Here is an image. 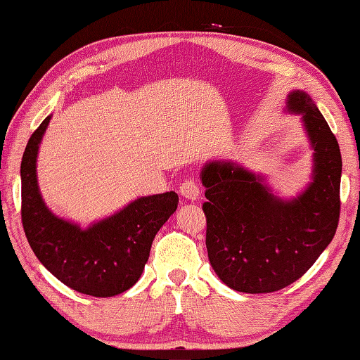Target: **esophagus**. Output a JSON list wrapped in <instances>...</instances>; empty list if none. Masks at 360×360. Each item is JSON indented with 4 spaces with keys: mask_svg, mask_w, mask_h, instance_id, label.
<instances>
[{
    "mask_svg": "<svg viewBox=\"0 0 360 360\" xmlns=\"http://www.w3.org/2000/svg\"><path fill=\"white\" fill-rule=\"evenodd\" d=\"M179 192L184 198L187 200H197L200 197V186L198 182L195 179H186L184 182H182L181 187H179Z\"/></svg>",
    "mask_w": 360,
    "mask_h": 360,
    "instance_id": "34e87169",
    "label": "esophagus"
}]
</instances>
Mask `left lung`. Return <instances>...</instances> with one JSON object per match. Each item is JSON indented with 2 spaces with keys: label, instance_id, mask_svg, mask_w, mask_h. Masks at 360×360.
<instances>
[{
  "label": "left lung",
  "instance_id": "1",
  "mask_svg": "<svg viewBox=\"0 0 360 360\" xmlns=\"http://www.w3.org/2000/svg\"><path fill=\"white\" fill-rule=\"evenodd\" d=\"M288 112L302 115L313 148L311 184L290 201L259 176L230 162L202 168L206 247L212 269L240 292H274L296 282L334 239L340 219L342 154L315 102L292 91Z\"/></svg>",
  "mask_w": 360,
  "mask_h": 360
}]
</instances>
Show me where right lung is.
Wrapping results in <instances>:
<instances>
[{
  "instance_id": "right-lung-1",
  "label": "right lung",
  "mask_w": 360,
  "mask_h": 360,
  "mask_svg": "<svg viewBox=\"0 0 360 360\" xmlns=\"http://www.w3.org/2000/svg\"><path fill=\"white\" fill-rule=\"evenodd\" d=\"M50 117L42 121L22 158V224L37 259L69 288L112 297L139 282L153 240L178 207V195L141 197L120 212L82 230L45 206L37 186L36 159Z\"/></svg>"
}]
</instances>
